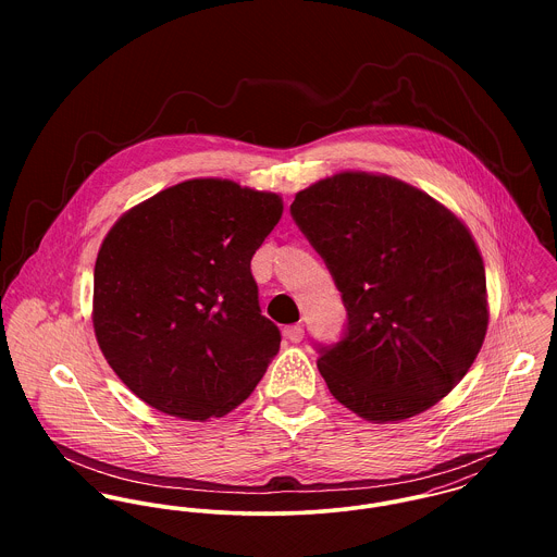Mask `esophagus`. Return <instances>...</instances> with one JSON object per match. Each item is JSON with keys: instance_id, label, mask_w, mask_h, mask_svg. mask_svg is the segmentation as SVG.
<instances>
[{"instance_id": "1", "label": "esophagus", "mask_w": 557, "mask_h": 557, "mask_svg": "<svg viewBox=\"0 0 557 557\" xmlns=\"http://www.w3.org/2000/svg\"><path fill=\"white\" fill-rule=\"evenodd\" d=\"M285 336L292 341V343H300L305 338V327L300 323H294V325H287L285 327Z\"/></svg>"}]
</instances>
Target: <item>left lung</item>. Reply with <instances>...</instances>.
Instances as JSON below:
<instances>
[{
	"label": "left lung",
	"instance_id": "left-lung-1",
	"mask_svg": "<svg viewBox=\"0 0 557 557\" xmlns=\"http://www.w3.org/2000/svg\"><path fill=\"white\" fill-rule=\"evenodd\" d=\"M292 216L347 311L345 336L319 345L332 397L371 422L405 420L446 397L474 364L488 323L470 230L426 193L364 171L300 190Z\"/></svg>",
	"mask_w": 557,
	"mask_h": 557
}]
</instances>
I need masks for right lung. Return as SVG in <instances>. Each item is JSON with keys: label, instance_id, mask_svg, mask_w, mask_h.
<instances>
[{"label": "right lung", "instance_id": "right-lung-1", "mask_svg": "<svg viewBox=\"0 0 557 557\" xmlns=\"http://www.w3.org/2000/svg\"><path fill=\"white\" fill-rule=\"evenodd\" d=\"M283 201L232 180H186L128 210L94 268V332L115 375L162 413L238 407L278 351L250 259Z\"/></svg>", "mask_w": 557, "mask_h": 557}]
</instances>
